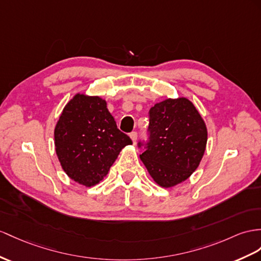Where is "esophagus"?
Returning a JSON list of instances; mask_svg holds the SVG:
<instances>
[{
  "label": "esophagus",
  "mask_w": 261,
  "mask_h": 261,
  "mask_svg": "<svg viewBox=\"0 0 261 261\" xmlns=\"http://www.w3.org/2000/svg\"><path fill=\"white\" fill-rule=\"evenodd\" d=\"M130 138H131V140H132V142L136 143L137 138H138V133H137V132H131V133H130Z\"/></svg>",
  "instance_id": "obj_1"
}]
</instances>
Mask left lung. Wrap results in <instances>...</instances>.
I'll return each instance as SVG.
<instances>
[{"mask_svg": "<svg viewBox=\"0 0 261 261\" xmlns=\"http://www.w3.org/2000/svg\"><path fill=\"white\" fill-rule=\"evenodd\" d=\"M149 141L140 159L151 177L162 188L188 179L199 165L207 129L203 118L189 99H165L149 111Z\"/></svg>", "mask_w": 261, "mask_h": 261, "instance_id": "obj_1", "label": "left lung"}]
</instances>
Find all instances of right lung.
Wrapping results in <instances>:
<instances>
[{
  "mask_svg": "<svg viewBox=\"0 0 261 261\" xmlns=\"http://www.w3.org/2000/svg\"><path fill=\"white\" fill-rule=\"evenodd\" d=\"M55 149L65 173L90 188L108 174L120 151L132 144L117 128L106 100L77 93L59 117L54 131Z\"/></svg>",
  "mask_w": 261,
  "mask_h": 261,
  "instance_id": "right-lung-1",
  "label": "right lung"
}]
</instances>
